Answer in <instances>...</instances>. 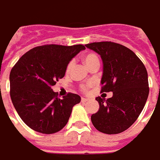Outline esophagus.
I'll return each mask as SVG.
<instances>
[{
	"instance_id": "esophagus-1",
	"label": "esophagus",
	"mask_w": 160,
	"mask_h": 160,
	"mask_svg": "<svg viewBox=\"0 0 160 160\" xmlns=\"http://www.w3.org/2000/svg\"><path fill=\"white\" fill-rule=\"evenodd\" d=\"M89 101V99H88V98H81V102H88Z\"/></svg>"
}]
</instances>
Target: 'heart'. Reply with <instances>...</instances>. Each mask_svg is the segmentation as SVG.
<instances>
[{"instance_id":"b5f03b06","label":"heart","mask_w":160,"mask_h":160,"mask_svg":"<svg viewBox=\"0 0 160 160\" xmlns=\"http://www.w3.org/2000/svg\"><path fill=\"white\" fill-rule=\"evenodd\" d=\"M83 61H84L86 66L88 68H89L91 65H93L95 63H99V59H98V58H97L95 54H88V55H86L85 57L83 58ZM72 62H70L69 64L67 65V71L69 72L70 70L72 69ZM89 86L90 85H83L81 87V90L86 92V91L88 90V88Z\"/></svg>"}]
</instances>
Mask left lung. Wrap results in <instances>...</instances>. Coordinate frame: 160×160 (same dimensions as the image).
Listing matches in <instances>:
<instances>
[{"mask_svg":"<svg viewBox=\"0 0 160 160\" xmlns=\"http://www.w3.org/2000/svg\"><path fill=\"white\" fill-rule=\"evenodd\" d=\"M86 47L98 53L103 63L101 93L112 97L96 98L99 111L91 116L98 131L115 135L127 130L139 117L149 96L145 66L128 48L112 42H92Z\"/></svg>","mask_w":160,"mask_h":160,"instance_id":"1","label":"left lung"}]
</instances>
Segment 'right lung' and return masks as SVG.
Listing matches in <instances>:
<instances>
[{
    "label": "right lung",
    "mask_w": 160,
    "mask_h": 160,
    "mask_svg": "<svg viewBox=\"0 0 160 160\" xmlns=\"http://www.w3.org/2000/svg\"><path fill=\"white\" fill-rule=\"evenodd\" d=\"M85 48L81 44L42 45L24 54L12 67L10 98L21 119L30 128L54 134L67 124L80 97L68 93L61 99L51 87L64 76L72 58Z\"/></svg>",
    "instance_id": "add662e5"
}]
</instances>
